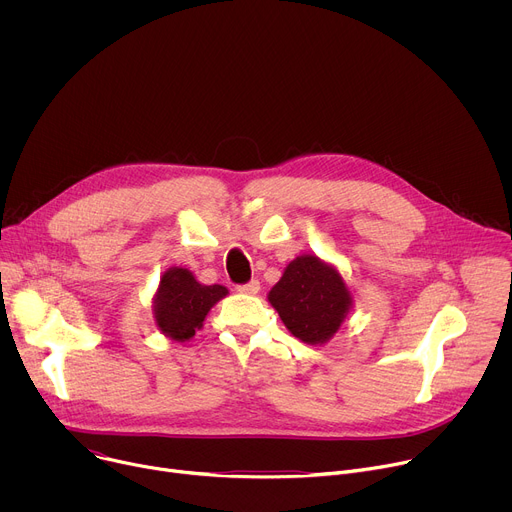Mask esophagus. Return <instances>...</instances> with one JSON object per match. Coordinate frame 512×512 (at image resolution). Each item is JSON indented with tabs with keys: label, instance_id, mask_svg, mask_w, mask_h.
Segmentation results:
<instances>
[{
	"label": "esophagus",
	"instance_id": "obj_1",
	"mask_svg": "<svg viewBox=\"0 0 512 512\" xmlns=\"http://www.w3.org/2000/svg\"><path fill=\"white\" fill-rule=\"evenodd\" d=\"M259 289H261L259 279H251L249 283H243V285H239V287H237V291H241V294H247V296H255V294H259Z\"/></svg>",
	"mask_w": 512,
	"mask_h": 512
}]
</instances>
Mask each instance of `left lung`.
<instances>
[{
    "instance_id": "1",
    "label": "left lung",
    "mask_w": 512,
    "mask_h": 512,
    "mask_svg": "<svg viewBox=\"0 0 512 512\" xmlns=\"http://www.w3.org/2000/svg\"><path fill=\"white\" fill-rule=\"evenodd\" d=\"M267 300L285 328L306 344H326L352 308V296L338 269L316 255L291 261Z\"/></svg>"
}]
</instances>
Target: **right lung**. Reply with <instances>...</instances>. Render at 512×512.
<instances>
[{
    "label": "right lung",
    "mask_w": 512,
    "mask_h": 512,
    "mask_svg": "<svg viewBox=\"0 0 512 512\" xmlns=\"http://www.w3.org/2000/svg\"><path fill=\"white\" fill-rule=\"evenodd\" d=\"M229 294L225 285H204L196 281L192 271L184 267H170L160 277V285L154 296V318L158 330L176 340H190L210 308Z\"/></svg>",
    "instance_id": "obj_1"
}]
</instances>
